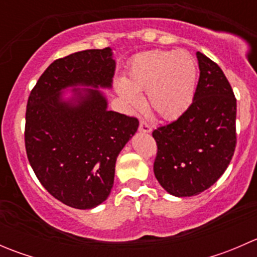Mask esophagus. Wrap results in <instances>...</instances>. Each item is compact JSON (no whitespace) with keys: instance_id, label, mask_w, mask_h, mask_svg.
<instances>
[{"instance_id":"34e87169","label":"esophagus","mask_w":257,"mask_h":257,"mask_svg":"<svg viewBox=\"0 0 257 257\" xmlns=\"http://www.w3.org/2000/svg\"><path fill=\"white\" fill-rule=\"evenodd\" d=\"M139 131L143 132V133H150V132H152V128H150V125L147 121L142 120L141 124H139Z\"/></svg>"}]
</instances>
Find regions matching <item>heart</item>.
I'll return each instance as SVG.
<instances>
[{"label":"heart","instance_id":"heart-1","mask_svg":"<svg viewBox=\"0 0 257 257\" xmlns=\"http://www.w3.org/2000/svg\"><path fill=\"white\" fill-rule=\"evenodd\" d=\"M196 87V66L186 52L150 51L132 59L125 79H118V94L131 107L141 104L138 93H147V105L163 119H175L191 104Z\"/></svg>","mask_w":257,"mask_h":257}]
</instances>
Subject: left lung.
Returning <instances> with one entry per match:
<instances>
[{
  "label": "left lung",
  "mask_w": 257,
  "mask_h": 257,
  "mask_svg": "<svg viewBox=\"0 0 257 257\" xmlns=\"http://www.w3.org/2000/svg\"><path fill=\"white\" fill-rule=\"evenodd\" d=\"M200 69L193 103L177 120L153 132L154 174L174 196L209 189L229 167L236 147V98L219 66L196 53Z\"/></svg>",
  "instance_id": "1"
}]
</instances>
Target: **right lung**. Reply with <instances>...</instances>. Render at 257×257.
I'll return each instance as SVG.
<instances>
[{
    "mask_svg": "<svg viewBox=\"0 0 257 257\" xmlns=\"http://www.w3.org/2000/svg\"><path fill=\"white\" fill-rule=\"evenodd\" d=\"M112 49H87L56 59L28 97L25 145L43 188L76 209L102 204L113 188L116 157L139 120L107 109L98 88L112 87ZM73 86L74 97L61 92ZM89 86V88H76Z\"/></svg>",
    "mask_w": 257,
    "mask_h": 257,
    "instance_id": "obj_1",
    "label": "right lung"
}]
</instances>
